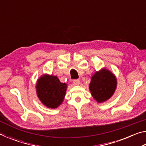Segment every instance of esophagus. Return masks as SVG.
I'll return each mask as SVG.
<instances>
[{
  "instance_id": "obj_1",
  "label": "esophagus",
  "mask_w": 146,
  "mask_h": 146,
  "mask_svg": "<svg viewBox=\"0 0 146 146\" xmlns=\"http://www.w3.org/2000/svg\"><path fill=\"white\" fill-rule=\"evenodd\" d=\"M73 84L75 86H78L80 84V80L78 79H75V80H73Z\"/></svg>"
}]
</instances>
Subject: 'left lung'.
I'll use <instances>...</instances> for the list:
<instances>
[{
  "label": "left lung",
  "mask_w": 146,
  "mask_h": 146,
  "mask_svg": "<svg viewBox=\"0 0 146 146\" xmlns=\"http://www.w3.org/2000/svg\"><path fill=\"white\" fill-rule=\"evenodd\" d=\"M117 85V78L114 74L104 68L93 75L89 88L94 99L102 103L112 97Z\"/></svg>",
  "instance_id": "obj_1"
}]
</instances>
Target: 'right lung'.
I'll return each mask as SVG.
<instances>
[{"mask_svg": "<svg viewBox=\"0 0 146 146\" xmlns=\"http://www.w3.org/2000/svg\"><path fill=\"white\" fill-rule=\"evenodd\" d=\"M68 86L62 83L56 76L43 75L36 82V94L47 108L55 109L62 103Z\"/></svg>", "mask_w": 146, "mask_h": 146, "instance_id": "1", "label": "right lung"}]
</instances>
